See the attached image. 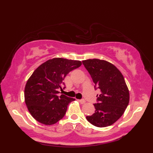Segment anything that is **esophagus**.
<instances>
[{
  "label": "esophagus",
  "instance_id": "34e87169",
  "mask_svg": "<svg viewBox=\"0 0 153 153\" xmlns=\"http://www.w3.org/2000/svg\"><path fill=\"white\" fill-rule=\"evenodd\" d=\"M79 102L81 103V104H84L86 101H85L84 99H81V100H79Z\"/></svg>",
  "mask_w": 153,
  "mask_h": 153
}]
</instances>
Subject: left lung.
Listing matches in <instances>:
<instances>
[{
	"label": "left lung",
	"mask_w": 153,
	"mask_h": 153,
	"mask_svg": "<svg viewBox=\"0 0 153 153\" xmlns=\"http://www.w3.org/2000/svg\"><path fill=\"white\" fill-rule=\"evenodd\" d=\"M94 82L95 89H100L95 113L86 116L93 126L104 128L116 122L128 107L129 90L122 74L114 65L97 59L82 61Z\"/></svg>",
	"instance_id": "obj_1"
}]
</instances>
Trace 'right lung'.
I'll return each mask as SVG.
<instances>
[{
  "mask_svg": "<svg viewBox=\"0 0 153 153\" xmlns=\"http://www.w3.org/2000/svg\"><path fill=\"white\" fill-rule=\"evenodd\" d=\"M81 65L79 61L54 58L33 72L25 84L24 97L28 111L36 121L53 125L64 117L69 103L75 98L64 94L58 97V90H62L67 75Z\"/></svg>",
  "mask_w": 153,
  "mask_h": 153,
  "instance_id": "add662e5",
  "label": "right lung"
}]
</instances>
